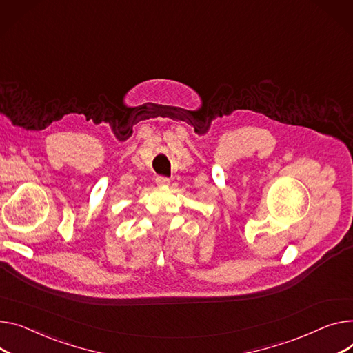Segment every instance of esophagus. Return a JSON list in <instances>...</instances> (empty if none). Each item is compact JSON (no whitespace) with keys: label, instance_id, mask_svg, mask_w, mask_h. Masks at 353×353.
Listing matches in <instances>:
<instances>
[{"label":"esophagus","instance_id":"esophagus-1","mask_svg":"<svg viewBox=\"0 0 353 353\" xmlns=\"http://www.w3.org/2000/svg\"><path fill=\"white\" fill-rule=\"evenodd\" d=\"M169 183H170V180L168 177H164V176H157L156 177V184L159 187H166V185H169Z\"/></svg>","mask_w":353,"mask_h":353}]
</instances>
